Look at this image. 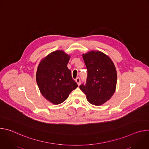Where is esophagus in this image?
Instances as JSON below:
<instances>
[{
  "label": "esophagus",
  "instance_id": "esophagus-1",
  "mask_svg": "<svg viewBox=\"0 0 149 149\" xmlns=\"http://www.w3.org/2000/svg\"><path fill=\"white\" fill-rule=\"evenodd\" d=\"M75 81H76V82L77 83V84L78 85V86H79L80 83H81V79H80V78H79V77L75 79Z\"/></svg>",
  "mask_w": 149,
  "mask_h": 149
}]
</instances>
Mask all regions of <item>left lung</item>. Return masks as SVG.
<instances>
[{"instance_id":"1","label":"left lung","mask_w":149,"mask_h":149,"mask_svg":"<svg viewBox=\"0 0 149 149\" xmlns=\"http://www.w3.org/2000/svg\"><path fill=\"white\" fill-rule=\"evenodd\" d=\"M87 70L86 84L79 88L91 104L100 105L110 99L117 84V71L111 59L104 53L92 51L82 55Z\"/></svg>"}]
</instances>
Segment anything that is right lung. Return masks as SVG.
Instances as JSON below:
<instances>
[{
  "label": "right lung",
  "instance_id": "add662e5",
  "mask_svg": "<svg viewBox=\"0 0 149 149\" xmlns=\"http://www.w3.org/2000/svg\"><path fill=\"white\" fill-rule=\"evenodd\" d=\"M70 56L62 51H54L42 59L38 65L36 79L42 94L54 104L62 103L78 85L67 64Z\"/></svg>",
  "mask_w": 149,
  "mask_h": 149
}]
</instances>
